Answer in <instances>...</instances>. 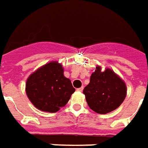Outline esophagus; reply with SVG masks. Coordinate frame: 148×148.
Instances as JSON below:
<instances>
[{
	"label": "esophagus",
	"mask_w": 148,
	"mask_h": 148,
	"mask_svg": "<svg viewBox=\"0 0 148 148\" xmlns=\"http://www.w3.org/2000/svg\"><path fill=\"white\" fill-rule=\"evenodd\" d=\"M77 91H81V92H82V91L83 90V87H80V88H77Z\"/></svg>",
	"instance_id": "34e87169"
}]
</instances>
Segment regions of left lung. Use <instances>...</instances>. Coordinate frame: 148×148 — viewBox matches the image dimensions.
<instances>
[{
	"instance_id": "left-lung-1",
	"label": "left lung",
	"mask_w": 148,
	"mask_h": 148,
	"mask_svg": "<svg viewBox=\"0 0 148 148\" xmlns=\"http://www.w3.org/2000/svg\"><path fill=\"white\" fill-rule=\"evenodd\" d=\"M89 107L95 112L105 114L116 110L127 94L126 85L110 69L101 71L99 66L90 76V81L84 88Z\"/></svg>"
}]
</instances>
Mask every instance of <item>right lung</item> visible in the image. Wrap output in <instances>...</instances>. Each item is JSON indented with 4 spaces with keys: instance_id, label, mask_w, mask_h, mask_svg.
Instances as JSON below:
<instances>
[{
    "instance_id": "1",
    "label": "right lung",
    "mask_w": 148,
    "mask_h": 148,
    "mask_svg": "<svg viewBox=\"0 0 148 148\" xmlns=\"http://www.w3.org/2000/svg\"><path fill=\"white\" fill-rule=\"evenodd\" d=\"M74 91L71 81L64 77L63 68L57 62L43 66L26 82V94L32 104L50 113L65 106Z\"/></svg>"
}]
</instances>
